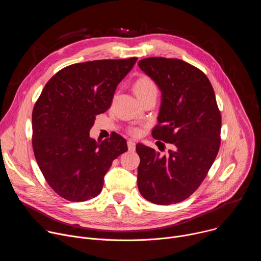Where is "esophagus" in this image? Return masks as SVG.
<instances>
[{
  "instance_id": "1",
  "label": "esophagus",
  "mask_w": 261,
  "mask_h": 261,
  "mask_svg": "<svg viewBox=\"0 0 261 261\" xmlns=\"http://www.w3.org/2000/svg\"><path fill=\"white\" fill-rule=\"evenodd\" d=\"M127 144H128V150L129 151H134L135 150V142L134 141H132V140H128V142H127Z\"/></svg>"
}]
</instances>
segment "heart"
<instances>
[{"label": "heart", "instance_id": "heart-1", "mask_svg": "<svg viewBox=\"0 0 261 261\" xmlns=\"http://www.w3.org/2000/svg\"><path fill=\"white\" fill-rule=\"evenodd\" d=\"M135 95L139 100L150 96V95H157V87L156 84L147 76H140L136 80L133 86ZM129 133L133 136H138L141 133V130L136 127H132L129 129Z\"/></svg>", "mask_w": 261, "mask_h": 261}]
</instances>
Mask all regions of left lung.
<instances>
[{"label":"left lung","instance_id":"obj_1","mask_svg":"<svg viewBox=\"0 0 261 261\" xmlns=\"http://www.w3.org/2000/svg\"><path fill=\"white\" fill-rule=\"evenodd\" d=\"M138 66L162 93L152 135L173 146L160 156L136 144L138 190L153 203H177L197 190L219 152L221 114L215 92L201 70L181 60L146 58Z\"/></svg>","mask_w":261,"mask_h":261}]
</instances>
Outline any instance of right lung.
Instances as JSON below:
<instances>
[{"instance_id":"obj_1","label":"right lung","mask_w":261,"mask_h":261,"mask_svg":"<svg viewBox=\"0 0 261 261\" xmlns=\"http://www.w3.org/2000/svg\"><path fill=\"white\" fill-rule=\"evenodd\" d=\"M137 58L73 64L57 72L36 101L32 144L49 187L69 201H86L102 190L113 161L128 151L113 132L103 141L90 137L96 116L110 107L115 91Z\"/></svg>"}]
</instances>
